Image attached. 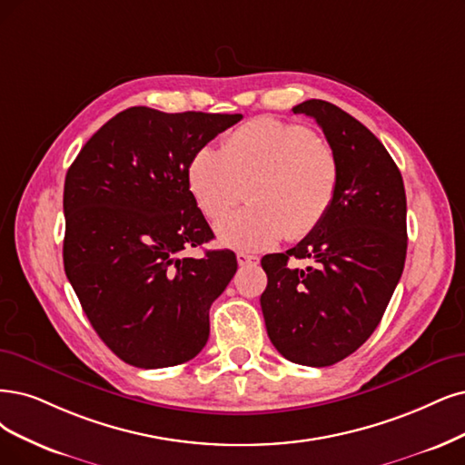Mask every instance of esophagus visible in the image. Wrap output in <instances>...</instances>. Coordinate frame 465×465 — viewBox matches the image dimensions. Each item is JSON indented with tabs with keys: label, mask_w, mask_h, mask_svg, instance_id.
<instances>
[{
	"label": "esophagus",
	"mask_w": 465,
	"mask_h": 465,
	"mask_svg": "<svg viewBox=\"0 0 465 465\" xmlns=\"http://www.w3.org/2000/svg\"><path fill=\"white\" fill-rule=\"evenodd\" d=\"M237 262H239V266H256L261 262V259H259V256H254V254L237 252Z\"/></svg>",
	"instance_id": "34e87169"
}]
</instances>
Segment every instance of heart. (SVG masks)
<instances>
[{
  "label": "heart",
  "mask_w": 465,
  "mask_h": 465,
  "mask_svg": "<svg viewBox=\"0 0 465 465\" xmlns=\"http://www.w3.org/2000/svg\"><path fill=\"white\" fill-rule=\"evenodd\" d=\"M187 185L209 220L228 214L247 187L251 204L223 218L216 235L237 251H264L320 226L337 195L339 163L308 126L261 116L223 137L222 151L197 149Z\"/></svg>",
  "instance_id": "1"
}]
</instances>
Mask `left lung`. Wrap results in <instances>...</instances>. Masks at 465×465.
Wrapping results in <instances>:
<instances>
[{
  "instance_id": "left-lung-1",
  "label": "left lung",
  "mask_w": 465,
  "mask_h": 465,
  "mask_svg": "<svg viewBox=\"0 0 465 465\" xmlns=\"http://www.w3.org/2000/svg\"><path fill=\"white\" fill-rule=\"evenodd\" d=\"M295 114L312 116L339 163L331 211L285 252L261 261V297L272 345L295 364L341 362L380 325L406 261V193L383 143L333 103L308 99ZM312 261L295 269L289 260Z\"/></svg>"
}]
</instances>
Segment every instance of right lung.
Segmentation results:
<instances>
[{
    "label": "right lung",
    "instance_id": "add662e5",
    "mask_svg": "<svg viewBox=\"0 0 465 465\" xmlns=\"http://www.w3.org/2000/svg\"><path fill=\"white\" fill-rule=\"evenodd\" d=\"M242 114L130 107L103 124L64 178L63 262L101 341L126 364L168 368L209 341L211 304L237 270L189 192L197 149Z\"/></svg>",
    "mask_w": 465,
    "mask_h": 465
}]
</instances>
